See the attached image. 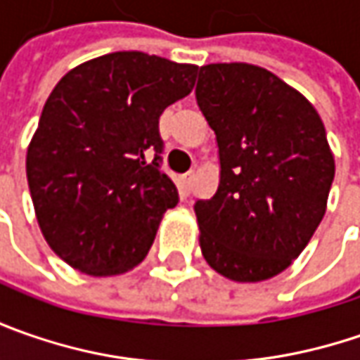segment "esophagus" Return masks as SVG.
Returning a JSON list of instances; mask_svg holds the SVG:
<instances>
[{
    "instance_id": "esophagus-1",
    "label": "esophagus",
    "mask_w": 360,
    "mask_h": 360,
    "mask_svg": "<svg viewBox=\"0 0 360 360\" xmlns=\"http://www.w3.org/2000/svg\"><path fill=\"white\" fill-rule=\"evenodd\" d=\"M192 180H194V172H188L182 176V186L186 188V190H190L192 188Z\"/></svg>"
}]
</instances>
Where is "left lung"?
I'll return each mask as SVG.
<instances>
[{"instance_id":"left-lung-1","label":"left lung","mask_w":360,"mask_h":360,"mask_svg":"<svg viewBox=\"0 0 360 360\" xmlns=\"http://www.w3.org/2000/svg\"><path fill=\"white\" fill-rule=\"evenodd\" d=\"M202 116L214 131L220 182L194 206L204 260L234 283L286 270L326 212L335 156L314 105L252 63L202 65Z\"/></svg>"}]
</instances>
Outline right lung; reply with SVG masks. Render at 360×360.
I'll use <instances>...</instances> for the list:
<instances>
[{"mask_svg":"<svg viewBox=\"0 0 360 360\" xmlns=\"http://www.w3.org/2000/svg\"><path fill=\"white\" fill-rule=\"evenodd\" d=\"M198 65L114 51L70 70L41 110L25 156L35 218L49 248L90 276L148 255L178 190L160 172L158 120L194 88Z\"/></svg>","mask_w":360,"mask_h":360,"instance_id":"1","label":"right lung"}]
</instances>
